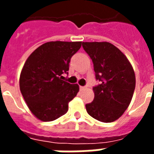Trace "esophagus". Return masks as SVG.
<instances>
[{
    "label": "esophagus",
    "instance_id": "34e87169",
    "mask_svg": "<svg viewBox=\"0 0 154 154\" xmlns=\"http://www.w3.org/2000/svg\"><path fill=\"white\" fill-rule=\"evenodd\" d=\"M85 89H86V87H82V86L80 87V90L81 91H84Z\"/></svg>",
    "mask_w": 154,
    "mask_h": 154
}]
</instances>
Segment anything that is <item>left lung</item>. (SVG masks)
Segmentation results:
<instances>
[{"label": "left lung", "mask_w": 154, "mask_h": 154, "mask_svg": "<svg viewBox=\"0 0 154 154\" xmlns=\"http://www.w3.org/2000/svg\"><path fill=\"white\" fill-rule=\"evenodd\" d=\"M93 62L96 78L100 83L93 87V101L86 105L87 113L105 123L122 116L132 100L135 74L125 54L108 42H82Z\"/></svg>", "instance_id": "8db88e82"}]
</instances>
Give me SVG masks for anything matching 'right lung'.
<instances>
[{
  "label": "right lung",
  "instance_id": "add662e5",
  "mask_svg": "<svg viewBox=\"0 0 154 154\" xmlns=\"http://www.w3.org/2000/svg\"><path fill=\"white\" fill-rule=\"evenodd\" d=\"M82 42H47L25 61L20 89L32 114L42 121H53L67 113L68 103L79 91L77 84L63 81L72 55Z\"/></svg>",
  "mask_w": 154,
  "mask_h": 154
}]
</instances>
